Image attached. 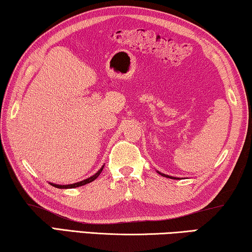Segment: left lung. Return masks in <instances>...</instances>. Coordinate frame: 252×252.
Wrapping results in <instances>:
<instances>
[{
	"label": "left lung",
	"instance_id": "1",
	"mask_svg": "<svg viewBox=\"0 0 252 252\" xmlns=\"http://www.w3.org/2000/svg\"><path fill=\"white\" fill-rule=\"evenodd\" d=\"M160 173L161 176H163V177H166V178H171V179H176V178H173V177H170V176H166V175H163V173H161V172H158Z\"/></svg>",
	"mask_w": 252,
	"mask_h": 252
}]
</instances>
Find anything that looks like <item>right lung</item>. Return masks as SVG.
Here are the masks:
<instances>
[{
	"instance_id": "add662e5",
	"label": "right lung",
	"mask_w": 252,
	"mask_h": 252,
	"mask_svg": "<svg viewBox=\"0 0 252 252\" xmlns=\"http://www.w3.org/2000/svg\"><path fill=\"white\" fill-rule=\"evenodd\" d=\"M102 169H103V166H102L101 169L99 170L98 172L95 173V175H94V176L90 177V178H88V179H86V180H82V181H80V183H75V184H72V185H64V186H62V185H55V184H50V185L54 186V187H56V188H61V189H63V188H76V187H80V186H83V185L90 184L91 181H94V179H96V178L99 177L100 173H101Z\"/></svg>"
}]
</instances>
